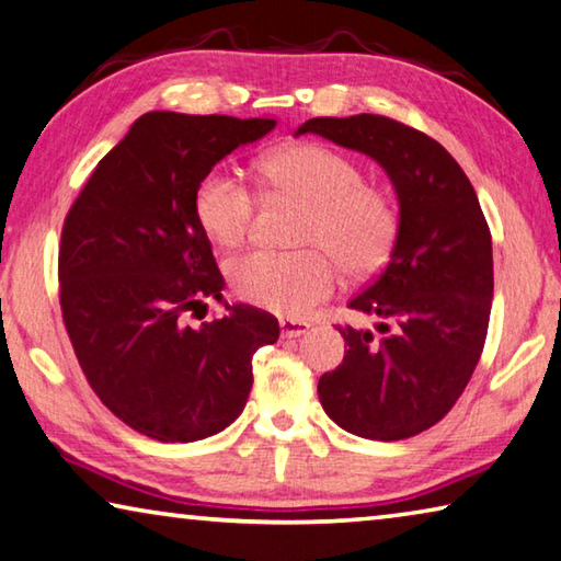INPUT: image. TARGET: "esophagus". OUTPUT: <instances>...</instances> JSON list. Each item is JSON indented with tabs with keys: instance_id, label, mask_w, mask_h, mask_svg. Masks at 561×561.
I'll use <instances>...</instances> for the list:
<instances>
[{
	"instance_id": "esophagus-1",
	"label": "esophagus",
	"mask_w": 561,
	"mask_h": 561,
	"mask_svg": "<svg viewBox=\"0 0 561 561\" xmlns=\"http://www.w3.org/2000/svg\"><path fill=\"white\" fill-rule=\"evenodd\" d=\"M308 330H310V322H306V320L280 318V332H283V337H302Z\"/></svg>"
}]
</instances>
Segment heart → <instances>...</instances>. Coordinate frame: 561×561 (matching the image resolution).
Here are the masks:
<instances>
[{
	"instance_id": "obj_1",
	"label": "heart",
	"mask_w": 561,
	"mask_h": 561,
	"mask_svg": "<svg viewBox=\"0 0 561 561\" xmlns=\"http://www.w3.org/2000/svg\"><path fill=\"white\" fill-rule=\"evenodd\" d=\"M263 176L273 190L308 204L302 251H251L229 268L231 286L243 300L278 316L300 318L330 298L340 283V265L352 275H371L391 259L399 214L385 192L362 184L350 157L322 145H293L265 157ZM194 211L211 241L226 249L249 239L255 196L239 176L209 172L196 186ZM323 249L320 250L319 245ZM330 250L336 255H329Z\"/></svg>"
}]
</instances>
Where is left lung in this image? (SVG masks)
I'll list each match as a JSON object with an SVG mask.
<instances>
[{"label": "left lung", "mask_w": 561, "mask_h": 561, "mask_svg": "<svg viewBox=\"0 0 561 561\" xmlns=\"http://www.w3.org/2000/svg\"><path fill=\"white\" fill-rule=\"evenodd\" d=\"M306 133L371 157L399 199L387 268L347 302L379 318V337L337 328L345 359L320 377V404L362 438L416 436L463 394L485 345L493 241L478 194L444 145L391 117H312Z\"/></svg>", "instance_id": "left-lung-1"}]
</instances>
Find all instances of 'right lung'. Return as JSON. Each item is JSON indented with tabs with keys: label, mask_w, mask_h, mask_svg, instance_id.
Instances as JSON below:
<instances>
[{
	"label": "right lung",
	"mask_w": 561,
	"mask_h": 561,
	"mask_svg": "<svg viewBox=\"0 0 561 561\" xmlns=\"http://www.w3.org/2000/svg\"><path fill=\"white\" fill-rule=\"evenodd\" d=\"M273 117L152 111L107 152L66 216L58 249L64 322L88 385L113 414L162 444L219 434L245 407L255 350L278 320L221 300L224 275L194 211L196 186Z\"/></svg>",
	"instance_id": "obj_1"
}]
</instances>
